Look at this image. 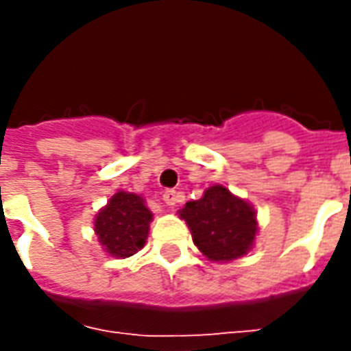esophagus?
I'll list each match as a JSON object with an SVG mask.
<instances>
[{"instance_id": "esophagus-1", "label": "esophagus", "mask_w": 351, "mask_h": 351, "mask_svg": "<svg viewBox=\"0 0 351 351\" xmlns=\"http://www.w3.org/2000/svg\"><path fill=\"white\" fill-rule=\"evenodd\" d=\"M178 197H180V195H178L175 190H167L165 193H163V203H165L169 208H173V206L178 203Z\"/></svg>"}]
</instances>
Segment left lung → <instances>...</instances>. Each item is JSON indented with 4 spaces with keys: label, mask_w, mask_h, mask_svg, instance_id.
<instances>
[{
    "label": "left lung",
    "mask_w": 351,
    "mask_h": 351,
    "mask_svg": "<svg viewBox=\"0 0 351 351\" xmlns=\"http://www.w3.org/2000/svg\"><path fill=\"white\" fill-rule=\"evenodd\" d=\"M180 218L188 223L195 246L210 261L243 258L258 233L254 208L220 184L210 186L199 201L186 203Z\"/></svg>",
    "instance_id": "left-lung-1"
}]
</instances>
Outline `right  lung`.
<instances>
[{
  "label": "right lung",
  "mask_w": 351,
  "mask_h": 351,
  "mask_svg": "<svg viewBox=\"0 0 351 351\" xmlns=\"http://www.w3.org/2000/svg\"><path fill=\"white\" fill-rule=\"evenodd\" d=\"M152 213L143 197L128 191L114 193L95 216V235L112 258H130L146 243Z\"/></svg>",
  "instance_id": "add662e5"
}]
</instances>
